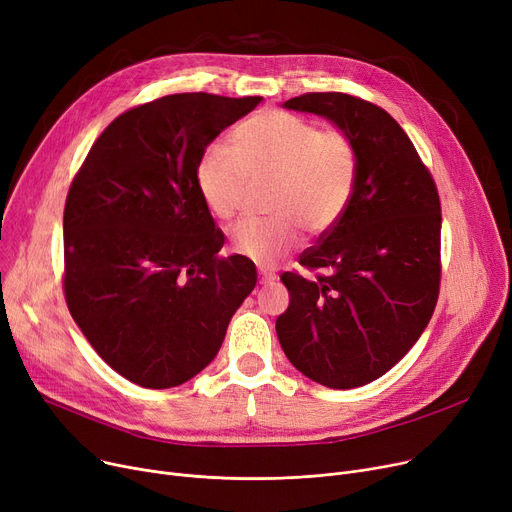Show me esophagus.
<instances>
[{"label":"esophagus","mask_w":512,"mask_h":512,"mask_svg":"<svg viewBox=\"0 0 512 512\" xmlns=\"http://www.w3.org/2000/svg\"><path fill=\"white\" fill-rule=\"evenodd\" d=\"M276 282V274L270 270H259V284L267 286V284H274Z\"/></svg>","instance_id":"1"}]
</instances>
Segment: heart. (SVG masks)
Masks as SVG:
<instances>
[{
  "mask_svg": "<svg viewBox=\"0 0 512 512\" xmlns=\"http://www.w3.org/2000/svg\"><path fill=\"white\" fill-rule=\"evenodd\" d=\"M251 180L272 184L270 209L278 213L234 226L232 247L259 265H276L297 247L301 222L321 232L340 218L357 180V147L342 128L261 112L234 130L232 147L211 145L197 166L199 193L222 220L234 218Z\"/></svg>",
  "mask_w": 512,
  "mask_h": 512,
  "instance_id": "b5f03b06",
  "label": "heart"
}]
</instances>
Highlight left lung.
Returning a JSON list of instances; mask_svg holds the SVG:
<instances>
[{
  "label": "left lung",
  "mask_w": 512,
  "mask_h": 512,
  "mask_svg": "<svg viewBox=\"0 0 512 512\" xmlns=\"http://www.w3.org/2000/svg\"><path fill=\"white\" fill-rule=\"evenodd\" d=\"M286 110L351 134L357 180L340 218L301 255L315 280L282 274L290 305L276 321L288 361L348 390L392 369L427 328L440 294L442 209L407 132L382 107L346 93H307Z\"/></svg>",
  "instance_id": "left-lung-1"
}]
</instances>
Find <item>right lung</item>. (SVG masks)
<instances>
[{"label": "right lung", "mask_w": 512, "mask_h": 512, "mask_svg": "<svg viewBox=\"0 0 512 512\" xmlns=\"http://www.w3.org/2000/svg\"><path fill=\"white\" fill-rule=\"evenodd\" d=\"M261 97L176 93L107 126L64 207V294L97 355L143 388H174L218 355L255 263L220 257L224 232L197 186L218 134Z\"/></svg>", "instance_id": "right-lung-1"}]
</instances>
